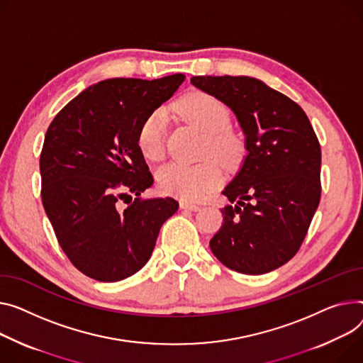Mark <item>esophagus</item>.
I'll return each mask as SVG.
<instances>
[{"label": "esophagus", "mask_w": 363, "mask_h": 363, "mask_svg": "<svg viewBox=\"0 0 363 363\" xmlns=\"http://www.w3.org/2000/svg\"><path fill=\"white\" fill-rule=\"evenodd\" d=\"M179 206H181V208H184V210H191V211H197V210H200V206H197V204H192V203H188V201H181V203H179Z\"/></svg>", "instance_id": "34e87169"}]
</instances>
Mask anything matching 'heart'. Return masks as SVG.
<instances>
[{
	"mask_svg": "<svg viewBox=\"0 0 363 363\" xmlns=\"http://www.w3.org/2000/svg\"><path fill=\"white\" fill-rule=\"evenodd\" d=\"M177 112L199 128L206 141L203 156H211L225 167L236 166L244 155V140L229 128L230 112L214 96L206 91H192L177 104ZM167 116L163 109H155L141 123L137 133V146L150 162L164 156ZM157 186L167 196L188 201L201 200L220 182V169L207 159L196 164L167 163L156 174Z\"/></svg>",
	"mask_w": 363,
	"mask_h": 363,
	"instance_id": "heart-1",
	"label": "heart"
}]
</instances>
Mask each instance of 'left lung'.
Segmentation results:
<instances>
[{
	"label": "left lung",
	"instance_id": "left-lung-1",
	"mask_svg": "<svg viewBox=\"0 0 363 363\" xmlns=\"http://www.w3.org/2000/svg\"><path fill=\"white\" fill-rule=\"evenodd\" d=\"M245 133L247 156L223 194V223L210 248L244 274L273 272L299 251L321 199V147L303 109L252 77L196 76Z\"/></svg>",
	"mask_w": 363,
	"mask_h": 363
}]
</instances>
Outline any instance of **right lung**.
I'll use <instances>...</instances> for the list:
<instances>
[{
  "label": "right lung",
  "mask_w": 363,
  "mask_h": 363,
  "mask_svg": "<svg viewBox=\"0 0 363 363\" xmlns=\"http://www.w3.org/2000/svg\"><path fill=\"white\" fill-rule=\"evenodd\" d=\"M184 74L157 80L109 79L65 105L40 152L42 204L74 267L98 281H119L144 267L174 199H143L153 177L137 133L177 91Z\"/></svg>",
  "instance_id": "1"
}]
</instances>
